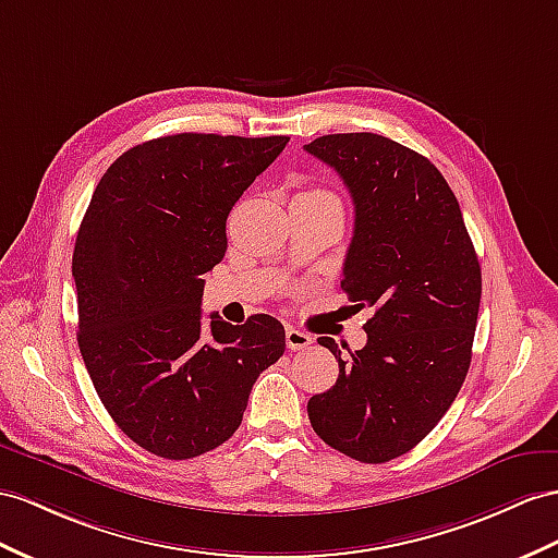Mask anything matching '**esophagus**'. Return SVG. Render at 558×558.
<instances>
[{
    "label": "esophagus",
    "mask_w": 558,
    "mask_h": 558,
    "mask_svg": "<svg viewBox=\"0 0 558 558\" xmlns=\"http://www.w3.org/2000/svg\"><path fill=\"white\" fill-rule=\"evenodd\" d=\"M284 344H288V349H292V351H302L313 344V337L302 330H296V327H288V332H284Z\"/></svg>",
    "instance_id": "obj_1"
}]
</instances>
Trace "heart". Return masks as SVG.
<instances>
[{"instance_id":"heart-1","label":"heart","mask_w":558,"mask_h":558,"mask_svg":"<svg viewBox=\"0 0 558 558\" xmlns=\"http://www.w3.org/2000/svg\"><path fill=\"white\" fill-rule=\"evenodd\" d=\"M306 195H330V193H325V191H308Z\"/></svg>"}]
</instances>
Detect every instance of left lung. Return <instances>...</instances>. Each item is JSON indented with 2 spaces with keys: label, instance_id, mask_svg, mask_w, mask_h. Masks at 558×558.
<instances>
[{
  "label": "left lung",
  "instance_id": "1",
  "mask_svg": "<svg viewBox=\"0 0 558 558\" xmlns=\"http://www.w3.org/2000/svg\"><path fill=\"white\" fill-rule=\"evenodd\" d=\"M353 197L341 290L369 306L367 344L339 363L330 391L308 401L327 446L367 464L412 450L446 415L471 363L481 266L460 203L424 155L379 134H327L304 146Z\"/></svg>",
  "mask_w": 558,
  "mask_h": 558
}]
</instances>
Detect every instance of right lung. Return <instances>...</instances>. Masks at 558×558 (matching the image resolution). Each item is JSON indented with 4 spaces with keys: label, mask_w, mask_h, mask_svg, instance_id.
<instances>
[{
    "label": "right lung",
    "mask_w": 558,
    "mask_h": 558,
    "mask_svg": "<svg viewBox=\"0 0 558 558\" xmlns=\"http://www.w3.org/2000/svg\"><path fill=\"white\" fill-rule=\"evenodd\" d=\"M290 136L174 134L108 167L73 254L77 344L94 389L136 446L191 460L235 434L247 398L284 353L259 313L203 325V276L228 247L226 219Z\"/></svg>",
    "instance_id": "add662e5"
}]
</instances>
